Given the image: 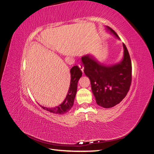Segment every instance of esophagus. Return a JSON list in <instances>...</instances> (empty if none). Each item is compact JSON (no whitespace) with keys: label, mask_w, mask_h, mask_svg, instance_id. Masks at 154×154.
Returning <instances> with one entry per match:
<instances>
[{"label":"esophagus","mask_w":154,"mask_h":154,"mask_svg":"<svg viewBox=\"0 0 154 154\" xmlns=\"http://www.w3.org/2000/svg\"><path fill=\"white\" fill-rule=\"evenodd\" d=\"M78 66L80 67V69H81V71H82V72H83V65L82 64H79Z\"/></svg>","instance_id":"esophagus-1"}]
</instances>
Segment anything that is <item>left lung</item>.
<instances>
[{
    "label": "left lung",
    "mask_w": 154,
    "mask_h": 154,
    "mask_svg": "<svg viewBox=\"0 0 154 154\" xmlns=\"http://www.w3.org/2000/svg\"><path fill=\"white\" fill-rule=\"evenodd\" d=\"M107 29L119 38L117 33L109 26ZM124 57L119 64L105 66L93 57L87 55L82 58L84 72L89 77L91 90L96 103L110 108L120 103L127 96L132 80V66L127 47L123 44Z\"/></svg>",
    "instance_id": "left-lung-1"
}]
</instances>
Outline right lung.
<instances>
[{
    "instance_id": "1",
    "label": "right lung",
    "mask_w": 154,
    "mask_h": 154,
    "mask_svg": "<svg viewBox=\"0 0 154 154\" xmlns=\"http://www.w3.org/2000/svg\"><path fill=\"white\" fill-rule=\"evenodd\" d=\"M71 72V84H70L69 89L67 94L64 101L59 106H57L53 108H47L44 106H41L44 110H46L50 112L57 114H63L66 113L70 110L74 104V98L77 93V83L80 78L82 75L81 69L77 66H74L70 71Z\"/></svg>"
}]
</instances>
